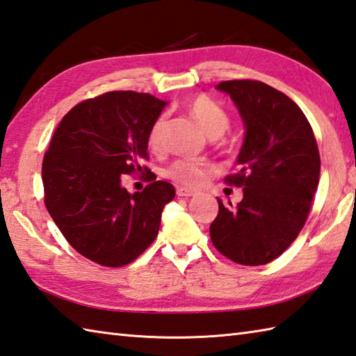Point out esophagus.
<instances>
[{"instance_id": "obj_1", "label": "esophagus", "mask_w": 356, "mask_h": 356, "mask_svg": "<svg viewBox=\"0 0 356 356\" xmlns=\"http://www.w3.org/2000/svg\"><path fill=\"white\" fill-rule=\"evenodd\" d=\"M197 191L190 190V188H185V186H177V196L180 197H191V196H196Z\"/></svg>"}]
</instances>
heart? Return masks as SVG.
I'll return each mask as SVG.
<instances>
[{"instance_id":"obj_1","label":"heart","mask_w":356,"mask_h":356,"mask_svg":"<svg viewBox=\"0 0 356 356\" xmlns=\"http://www.w3.org/2000/svg\"><path fill=\"white\" fill-rule=\"evenodd\" d=\"M185 109L210 138L220 137L229 127V117L225 113V109L220 108L219 104L208 95L200 94L193 97L191 100L186 102ZM163 128L165 117L160 115L152 122L148 132V143L152 149H159L160 145H162ZM208 172H210L208 165L197 162V160L182 159L174 162L170 168L166 170V176L177 184L197 186L204 184L208 179Z\"/></svg>"}]
</instances>
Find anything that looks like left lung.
Wrapping results in <instances>:
<instances>
[{"mask_svg":"<svg viewBox=\"0 0 356 356\" xmlns=\"http://www.w3.org/2000/svg\"><path fill=\"white\" fill-rule=\"evenodd\" d=\"M216 89L229 95L245 127L241 171L225 179L243 188V197L236 208L218 199L210 236L228 259L264 266L290 247L307 220L321 170L316 138L301 108L266 83L229 80Z\"/></svg>","mask_w":356,"mask_h":356,"instance_id":"left-lung-1","label":"left lung"}]
</instances>
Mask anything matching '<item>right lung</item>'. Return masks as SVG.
<instances>
[{
  "label": "right lung",
  "instance_id": "obj_1",
  "mask_svg": "<svg viewBox=\"0 0 356 356\" xmlns=\"http://www.w3.org/2000/svg\"><path fill=\"white\" fill-rule=\"evenodd\" d=\"M165 106L149 94L114 90L76 104L54 132L41 170L44 204L66 241L89 261L123 267L157 238L176 190L149 174L151 184L131 194L122 174L143 171L148 132Z\"/></svg>",
  "mask_w": 356,
  "mask_h": 356
}]
</instances>
